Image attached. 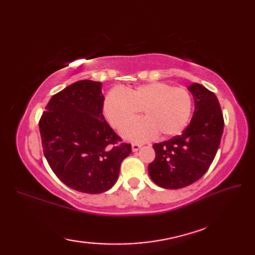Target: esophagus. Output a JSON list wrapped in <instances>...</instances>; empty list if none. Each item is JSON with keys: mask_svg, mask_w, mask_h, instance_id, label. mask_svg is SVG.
<instances>
[{"mask_svg": "<svg viewBox=\"0 0 255 255\" xmlns=\"http://www.w3.org/2000/svg\"><path fill=\"white\" fill-rule=\"evenodd\" d=\"M141 147H142V144H140V143H136V142H134V143L131 144V149H132L133 152H136V151H138Z\"/></svg>", "mask_w": 255, "mask_h": 255, "instance_id": "34e87169", "label": "esophagus"}]
</instances>
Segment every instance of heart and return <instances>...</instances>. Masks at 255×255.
<instances>
[{"label":"heart","instance_id":"b5f03b06","mask_svg":"<svg viewBox=\"0 0 255 255\" xmlns=\"http://www.w3.org/2000/svg\"><path fill=\"white\" fill-rule=\"evenodd\" d=\"M192 108V96L186 89L173 88L164 82L140 85L124 92L112 90L103 103L105 118L118 130L134 121L142 111L144 119L123 130V136L133 141L152 139L158 133L162 138L181 133L189 122Z\"/></svg>","mask_w":255,"mask_h":255}]
</instances>
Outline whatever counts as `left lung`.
Segmentation results:
<instances>
[{
	"label": "left lung",
	"instance_id": "left-lung-1",
	"mask_svg": "<svg viewBox=\"0 0 255 255\" xmlns=\"http://www.w3.org/2000/svg\"><path fill=\"white\" fill-rule=\"evenodd\" d=\"M188 90L195 101L191 123L182 134L153 144L155 159L148 166L149 175L163 188H182L199 180L213 163L224 132L217 96L198 83Z\"/></svg>",
	"mask_w": 255,
	"mask_h": 255
}]
</instances>
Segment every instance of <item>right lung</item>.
Segmentation results:
<instances>
[{
    "mask_svg": "<svg viewBox=\"0 0 255 255\" xmlns=\"http://www.w3.org/2000/svg\"><path fill=\"white\" fill-rule=\"evenodd\" d=\"M102 83L78 81L53 95L39 121L48 164L75 191L100 194L116 183L131 144L123 142L103 116Z\"/></svg>",
    "mask_w": 255,
    "mask_h": 255,
    "instance_id": "right-lung-1",
    "label": "right lung"
}]
</instances>
